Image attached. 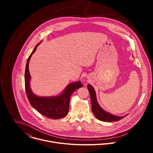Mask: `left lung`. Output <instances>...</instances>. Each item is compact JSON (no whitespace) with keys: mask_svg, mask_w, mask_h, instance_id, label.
Masks as SVG:
<instances>
[{"mask_svg":"<svg viewBox=\"0 0 153 153\" xmlns=\"http://www.w3.org/2000/svg\"><path fill=\"white\" fill-rule=\"evenodd\" d=\"M87 87H88V91L90 94L92 112L97 119L103 122H111L114 121H119L126 116V115L123 116H117L105 111L102 108H101V106L97 102L96 93L93 87L90 84H88Z\"/></svg>","mask_w":153,"mask_h":153,"instance_id":"left-lung-1","label":"left lung"}]
</instances>
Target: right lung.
Returning a JSON list of instances; mask_svg holds the SVG:
<instances>
[{
	"mask_svg": "<svg viewBox=\"0 0 153 153\" xmlns=\"http://www.w3.org/2000/svg\"><path fill=\"white\" fill-rule=\"evenodd\" d=\"M41 42L35 47L27 59L25 72L26 93L30 104L39 113L50 119H59L68 114L71 96L75 90L83 86V85L80 80L70 83L60 94L54 96H39L32 91L30 87L31 75L29 71V62Z\"/></svg>",
	"mask_w": 153,
	"mask_h": 153,
	"instance_id": "obj_1",
	"label": "right lung"
}]
</instances>
